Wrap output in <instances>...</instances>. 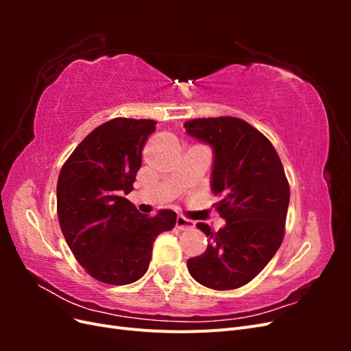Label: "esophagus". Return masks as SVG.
<instances>
[{
    "mask_svg": "<svg viewBox=\"0 0 351 351\" xmlns=\"http://www.w3.org/2000/svg\"><path fill=\"white\" fill-rule=\"evenodd\" d=\"M176 227L178 230H190L195 227V222L192 219H187L184 217H177L176 219Z\"/></svg>",
    "mask_w": 351,
    "mask_h": 351,
    "instance_id": "obj_1",
    "label": "esophagus"
}]
</instances>
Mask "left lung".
I'll return each mask as SVG.
<instances>
[{
    "mask_svg": "<svg viewBox=\"0 0 351 351\" xmlns=\"http://www.w3.org/2000/svg\"><path fill=\"white\" fill-rule=\"evenodd\" d=\"M187 134L214 149L210 187L227 222L218 231L197 222L208 237L204 254L187 261L192 277L214 290L246 285L280 249L290 186L281 159L259 130L236 117L184 123Z\"/></svg>",
    "mask_w": 351,
    "mask_h": 351,
    "instance_id": "left-lung-1",
    "label": "left lung"
}]
</instances>
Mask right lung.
I'll return each mask as SVG.
<instances>
[{"label":"right lung","instance_id":"add662e5","mask_svg":"<svg viewBox=\"0 0 351 351\" xmlns=\"http://www.w3.org/2000/svg\"><path fill=\"white\" fill-rule=\"evenodd\" d=\"M154 120L114 119L98 125L62 165L57 183L60 227L74 258L90 277L125 285L149 268L158 234L173 230L177 214H141L124 195L133 190Z\"/></svg>","mask_w":351,"mask_h":351}]
</instances>
